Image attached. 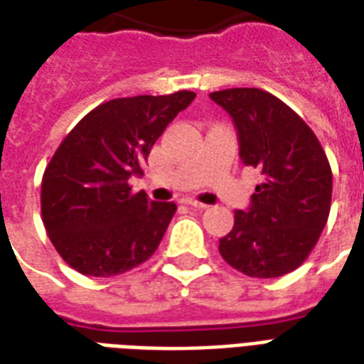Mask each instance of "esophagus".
Listing matches in <instances>:
<instances>
[{
	"label": "esophagus",
	"mask_w": 364,
	"mask_h": 364,
	"mask_svg": "<svg viewBox=\"0 0 364 364\" xmlns=\"http://www.w3.org/2000/svg\"><path fill=\"white\" fill-rule=\"evenodd\" d=\"M185 204H187V206H191V208H195V210H204V208H206V204L198 203V200H193V198H189V200H185Z\"/></svg>",
	"instance_id": "esophagus-1"
}]
</instances>
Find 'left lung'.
Segmentation results:
<instances>
[{"instance_id":"8db88e82","label":"left lung","mask_w":364,"mask_h":364,"mask_svg":"<svg viewBox=\"0 0 364 364\" xmlns=\"http://www.w3.org/2000/svg\"><path fill=\"white\" fill-rule=\"evenodd\" d=\"M210 98L233 119L239 158L264 175L249 208L235 210L220 255L245 276L279 278L305 262L328 222V158L311 127L270 92L228 88Z\"/></svg>"}]
</instances>
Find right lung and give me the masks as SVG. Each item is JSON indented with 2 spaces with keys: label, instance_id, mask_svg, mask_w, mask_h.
<instances>
[{
  "label": "right lung",
  "instance_id": "add662e5",
  "mask_svg": "<svg viewBox=\"0 0 364 364\" xmlns=\"http://www.w3.org/2000/svg\"><path fill=\"white\" fill-rule=\"evenodd\" d=\"M195 96L109 100L59 144L42 177V222L71 268L112 278L154 255L177 206L131 193L129 179L141 177L154 142Z\"/></svg>",
  "mask_w": 364,
  "mask_h": 364
}]
</instances>
